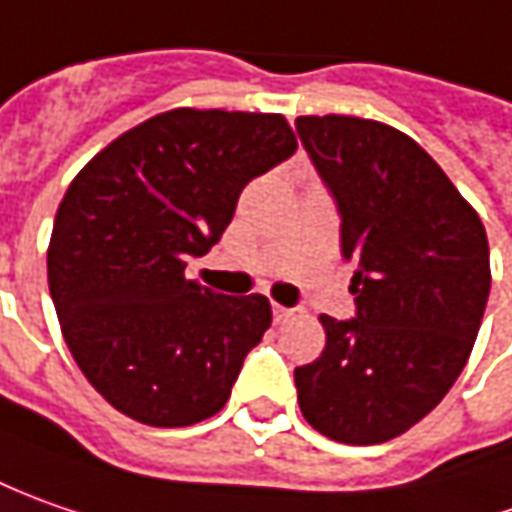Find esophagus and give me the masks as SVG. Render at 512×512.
Wrapping results in <instances>:
<instances>
[{"instance_id":"1","label":"esophagus","mask_w":512,"mask_h":512,"mask_svg":"<svg viewBox=\"0 0 512 512\" xmlns=\"http://www.w3.org/2000/svg\"><path fill=\"white\" fill-rule=\"evenodd\" d=\"M272 314H274V323H286L294 309H286V306H280V303H274L272 306Z\"/></svg>"}]
</instances>
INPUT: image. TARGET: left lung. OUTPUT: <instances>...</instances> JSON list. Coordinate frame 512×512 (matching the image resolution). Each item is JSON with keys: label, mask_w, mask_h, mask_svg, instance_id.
Listing matches in <instances>:
<instances>
[{"label": "left lung", "mask_w": 512, "mask_h": 512, "mask_svg": "<svg viewBox=\"0 0 512 512\" xmlns=\"http://www.w3.org/2000/svg\"><path fill=\"white\" fill-rule=\"evenodd\" d=\"M297 135L340 212L357 314H320L326 348L294 368L314 431L379 445L428 416L485 317L490 249L476 209L414 138L354 115H300Z\"/></svg>", "instance_id": "left-lung-1"}]
</instances>
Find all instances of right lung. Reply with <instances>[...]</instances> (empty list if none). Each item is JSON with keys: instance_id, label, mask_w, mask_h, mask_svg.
<instances>
[{"instance_id": "1", "label": "right lung", "mask_w": 512, "mask_h": 512, "mask_svg": "<svg viewBox=\"0 0 512 512\" xmlns=\"http://www.w3.org/2000/svg\"><path fill=\"white\" fill-rule=\"evenodd\" d=\"M294 150L283 115L178 107L118 135L67 186L50 297L81 374L121 414L186 428L226 405L272 306L186 280V260L221 240L243 186Z\"/></svg>"}]
</instances>
